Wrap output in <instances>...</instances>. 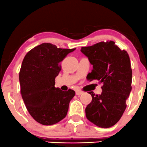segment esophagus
<instances>
[{"mask_svg": "<svg viewBox=\"0 0 147 147\" xmlns=\"http://www.w3.org/2000/svg\"><path fill=\"white\" fill-rule=\"evenodd\" d=\"M82 93H83V92L80 91V90H77V91H76V95H77V96H80V95H82Z\"/></svg>", "mask_w": 147, "mask_h": 147, "instance_id": "esophagus-1", "label": "esophagus"}]
</instances>
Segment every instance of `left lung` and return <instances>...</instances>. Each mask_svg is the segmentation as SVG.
Masks as SVG:
<instances>
[{
  "label": "left lung",
  "mask_w": 147,
  "mask_h": 147,
  "mask_svg": "<svg viewBox=\"0 0 147 147\" xmlns=\"http://www.w3.org/2000/svg\"><path fill=\"white\" fill-rule=\"evenodd\" d=\"M81 51L93 65V70L86 77L88 80L103 83L100 95L88 92L92 100L85 109L86 117L97 126L110 128L123 115L132 89L130 57L112 40L83 47Z\"/></svg>",
  "instance_id": "obj_1"
}]
</instances>
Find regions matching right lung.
Returning a JSON list of instances; mask_svg holds the SVG:
<instances>
[{"label":"right lung","instance_id":"right-lung-1","mask_svg":"<svg viewBox=\"0 0 147 147\" xmlns=\"http://www.w3.org/2000/svg\"><path fill=\"white\" fill-rule=\"evenodd\" d=\"M75 49L42 43L24 57L19 72L21 94L29 114L42 125L57 123L67 115L75 92L63 91L54 85L61 70V62Z\"/></svg>","mask_w":147,"mask_h":147}]
</instances>
